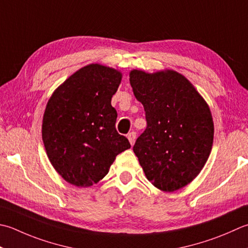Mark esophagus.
<instances>
[{
    "instance_id": "34e87169",
    "label": "esophagus",
    "mask_w": 248,
    "mask_h": 248,
    "mask_svg": "<svg viewBox=\"0 0 248 248\" xmlns=\"http://www.w3.org/2000/svg\"><path fill=\"white\" fill-rule=\"evenodd\" d=\"M127 137H128V140H129L130 144L133 145L134 142H135V139H137V133H135L134 131H132V132H130V133L127 135Z\"/></svg>"
}]
</instances>
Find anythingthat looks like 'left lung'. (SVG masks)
Wrapping results in <instances>:
<instances>
[{"label":"left lung","instance_id":"8db88e82","mask_svg":"<svg viewBox=\"0 0 248 248\" xmlns=\"http://www.w3.org/2000/svg\"><path fill=\"white\" fill-rule=\"evenodd\" d=\"M135 98L144 105L147 127L133 146L155 187L175 191L195 178L210 156L214 124L205 101L174 71H131Z\"/></svg>","mask_w":248,"mask_h":248}]
</instances>
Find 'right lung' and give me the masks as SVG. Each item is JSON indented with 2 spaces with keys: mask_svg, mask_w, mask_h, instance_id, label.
I'll list each match as a JSON object with an SVG mask.
<instances>
[{
  "mask_svg": "<svg viewBox=\"0 0 248 248\" xmlns=\"http://www.w3.org/2000/svg\"><path fill=\"white\" fill-rule=\"evenodd\" d=\"M121 80L108 66L82 67L58 88L43 118V142L52 167L67 183H99L116 156L131 147L116 130L117 111L110 101Z\"/></svg>",
  "mask_w": 248,
  "mask_h": 248,
  "instance_id": "obj_1",
  "label": "right lung"
}]
</instances>
